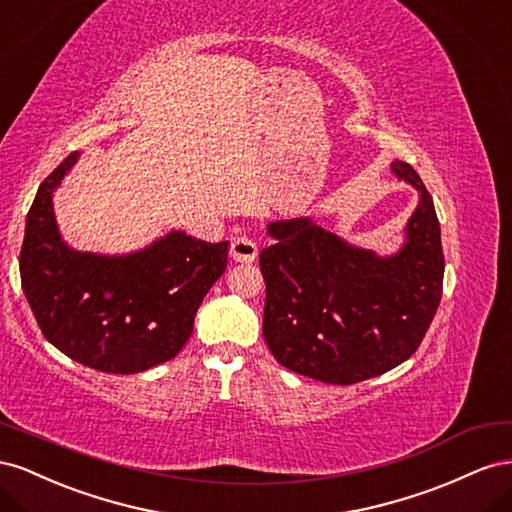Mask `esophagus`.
<instances>
[{
    "label": "esophagus",
    "instance_id": "esophagus-1",
    "mask_svg": "<svg viewBox=\"0 0 512 512\" xmlns=\"http://www.w3.org/2000/svg\"><path fill=\"white\" fill-rule=\"evenodd\" d=\"M231 257L236 261L251 264L257 259V242L251 236H238L231 240Z\"/></svg>",
    "mask_w": 512,
    "mask_h": 512
}]
</instances>
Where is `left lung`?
<instances>
[{"mask_svg":"<svg viewBox=\"0 0 512 512\" xmlns=\"http://www.w3.org/2000/svg\"><path fill=\"white\" fill-rule=\"evenodd\" d=\"M390 167L420 191L399 253L377 257L309 218L268 225L264 339L285 369L347 386L394 369L425 339L442 300L440 221L418 173Z\"/></svg>","mask_w":512,"mask_h":512,"instance_id":"left-lung-1","label":"left lung"}]
</instances>
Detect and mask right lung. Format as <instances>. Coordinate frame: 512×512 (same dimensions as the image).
Wrapping results in <instances>:
<instances>
[{
  "label": "right lung",
  "mask_w": 512,
  "mask_h": 512,
  "mask_svg": "<svg viewBox=\"0 0 512 512\" xmlns=\"http://www.w3.org/2000/svg\"><path fill=\"white\" fill-rule=\"evenodd\" d=\"M77 152L40 184L19 255L25 298L45 339L68 358L105 373H139L178 356L195 313L227 268L229 242L171 231L133 255L102 257L68 248L51 195Z\"/></svg>",
  "instance_id": "1"
}]
</instances>
